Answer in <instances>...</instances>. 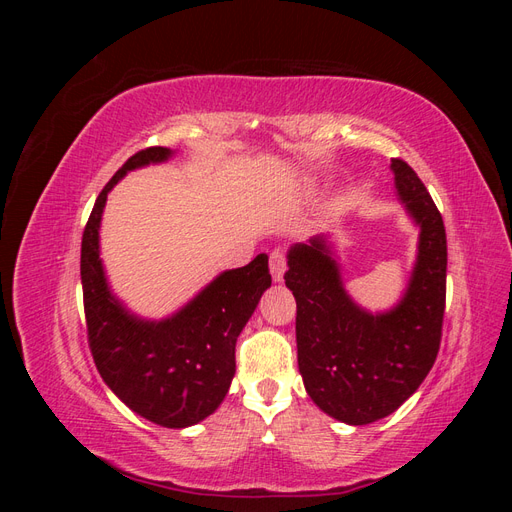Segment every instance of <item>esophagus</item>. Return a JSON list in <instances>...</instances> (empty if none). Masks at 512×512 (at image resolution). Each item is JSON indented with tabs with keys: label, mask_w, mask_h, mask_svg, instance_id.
<instances>
[{
	"label": "esophagus",
	"mask_w": 512,
	"mask_h": 512,
	"mask_svg": "<svg viewBox=\"0 0 512 512\" xmlns=\"http://www.w3.org/2000/svg\"><path fill=\"white\" fill-rule=\"evenodd\" d=\"M269 267H271V277L273 282H282L284 273H286V256L282 250H273L269 256Z\"/></svg>",
	"instance_id": "34e87169"
}]
</instances>
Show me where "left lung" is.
Returning <instances> with one entry per match:
<instances>
[{
  "label": "left lung",
  "instance_id": "8db88e82",
  "mask_svg": "<svg viewBox=\"0 0 512 512\" xmlns=\"http://www.w3.org/2000/svg\"><path fill=\"white\" fill-rule=\"evenodd\" d=\"M397 200L418 228L406 292L386 312L356 303L335 247L318 235L288 250L286 286L297 301V359L307 395L337 421L367 425L416 393L436 361L446 301V232L423 181L391 160Z\"/></svg>",
  "mask_w": 512,
  "mask_h": 512
}]
</instances>
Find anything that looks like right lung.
Masks as SVG:
<instances>
[{
	"label": "right lung",
	"instance_id": "obj_1",
	"mask_svg": "<svg viewBox=\"0 0 512 512\" xmlns=\"http://www.w3.org/2000/svg\"><path fill=\"white\" fill-rule=\"evenodd\" d=\"M173 156L166 147L138 151L104 185L83 232L81 282L89 348L108 389L147 421L183 429L220 408L235 378L237 337L271 275L267 254H258L250 265L220 273L162 320L136 316L115 297L100 258L106 196L130 170Z\"/></svg>",
	"mask_w": 512,
	"mask_h": 512
}]
</instances>
